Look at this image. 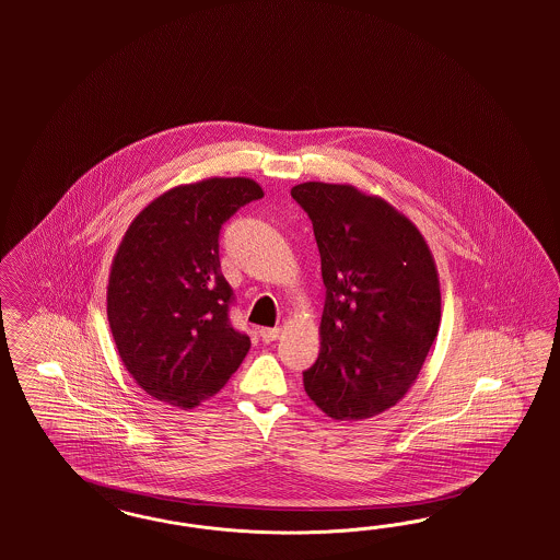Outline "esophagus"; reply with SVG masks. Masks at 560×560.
<instances>
[{
	"label": "esophagus",
	"instance_id": "obj_1",
	"mask_svg": "<svg viewBox=\"0 0 560 560\" xmlns=\"http://www.w3.org/2000/svg\"><path fill=\"white\" fill-rule=\"evenodd\" d=\"M260 339L262 342H272L279 339V328H260Z\"/></svg>",
	"mask_w": 560,
	"mask_h": 560
}]
</instances>
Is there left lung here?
<instances>
[{"label":"left lung","mask_w":560,"mask_h":560,"mask_svg":"<svg viewBox=\"0 0 560 560\" xmlns=\"http://www.w3.org/2000/svg\"><path fill=\"white\" fill-rule=\"evenodd\" d=\"M291 197L312 221L326 288L305 394L337 421L370 419L407 394L438 337L433 256L405 215L357 188L304 183Z\"/></svg>","instance_id":"left-lung-1"}]
</instances>
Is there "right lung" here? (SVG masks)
I'll list each match as a JSON object with an SVG mask.
<instances>
[{"label": "right lung", "mask_w": 560, "mask_h": 560, "mask_svg": "<svg viewBox=\"0 0 560 560\" xmlns=\"http://www.w3.org/2000/svg\"><path fill=\"white\" fill-rule=\"evenodd\" d=\"M262 199L248 178L176 187L148 205L120 242L106 314L125 368L153 398L192 408L218 394L250 349L230 320L223 223Z\"/></svg>", "instance_id": "right-lung-1"}]
</instances>
